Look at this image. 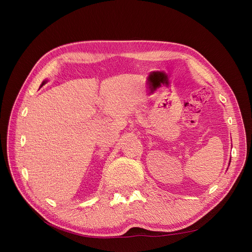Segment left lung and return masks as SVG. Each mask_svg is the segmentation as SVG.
<instances>
[{
    "instance_id": "8db88e82",
    "label": "left lung",
    "mask_w": 252,
    "mask_h": 252,
    "mask_svg": "<svg viewBox=\"0 0 252 252\" xmlns=\"http://www.w3.org/2000/svg\"><path fill=\"white\" fill-rule=\"evenodd\" d=\"M230 162H231V158H230V161H229V165H230Z\"/></svg>"
}]
</instances>
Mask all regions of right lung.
Here are the masks:
<instances>
[{
  "mask_svg": "<svg viewBox=\"0 0 252 252\" xmlns=\"http://www.w3.org/2000/svg\"><path fill=\"white\" fill-rule=\"evenodd\" d=\"M46 82H47V80H43V82L41 83V86H40V87H42V86H43L45 83H46Z\"/></svg>",
  "mask_w": 252,
  "mask_h": 252,
  "instance_id": "1",
  "label": "right lung"
}]
</instances>
